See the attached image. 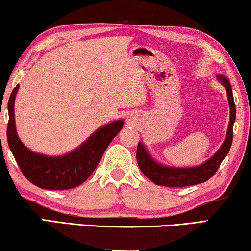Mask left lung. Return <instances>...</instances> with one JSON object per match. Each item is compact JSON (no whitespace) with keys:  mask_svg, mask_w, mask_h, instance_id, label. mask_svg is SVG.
Segmentation results:
<instances>
[{"mask_svg":"<svg viewBox=\"0 0 251 251\" xmlns=\"http://www.w3.org/2000/svg\"><path fill=\"white\" fill-rule=\"evenodd\" d=\"M217 77L226 88L229 106H230V121H229L227 135L222 147L211 158L205 161L203 164L199 165V166L177 168L158 164L148 154L145 146L142 143H138L137 151H136L138 166L144 175L152 182H155L156 185L166 187H186L205 182L215 175L222 161L227 156L229 150H230L233 137L232 128L233 123L236 120V105L235 101H233L231 85L229 83V80L223 75H217Z\"/></svg>","mask_w":251,"mask_h":251,"instance_id":"8db88e82","label":"left lung"}]
</instances>
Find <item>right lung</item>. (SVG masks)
Returning a JSON list of instances; mask_svg holds the SVG:
<instances>
[{
  "mask_svg": "<svg viewBox=\"0 0 251 251\" xmlns=\"http://www.w3.org/2000/svg\"><path fill=\"white\" fill-rule=\"evenodd\" d=\"M19 85L8 100L7 143L19 167L28 181L40 188L50 190L71 189L78 186L94 172L104 151L120 133L124 122L118 120L97 129L78 148L70 154L50 157L29 151L20 141L15 128L14 101Z\"/></svg>",
  "mask_w": 251,
  "mask_h": 251,
  "instance_id": "1",
  "label": "right lung"
}]
</instances>
